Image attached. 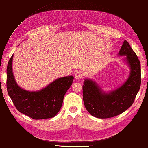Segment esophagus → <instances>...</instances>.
<instances>
[{
	"instance_id": "esophagus-1",
	"label": "esophagus",
	"mask_w": 148,
	"mask_h": 148,
	"mask_svg": "<svg viewBox=\"0 0 148 148\" xmlns=\"http://www.w3.org/2000/svg\"><path fill=\"white\" fill-rule=\"evenodd\" d=\"M84 77V74L81 71H77L75 74V78L78 79L82 78Z\"/></svg>"
}]
</instances>
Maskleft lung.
<instances>
[{"label":"left lung","instance_id":"obj_1","mask_svg":"<svg viewBox=\"0 0 148 148\" xmlns=\"http://www.w3.org/2000/svg\"><path fill=\"white\" fill-rule=\"evenodd\" d=\"M126 55L130 66L129 78L123 85L112 92L105 93L97 83L86 79L83 86V98L87 111L98 118H109L125 111L133 105L141 86V65L137 55L126 40L119 52Z\"/></svg>","mask_w":148,"mask_h":148}]
</instances>
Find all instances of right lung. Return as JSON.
I'll list each match as a JSON object with an SVG mask.
<instances>
[{
	"instance_id": "obj_1",
	"label": "right lung",
	"mask_w": 148,
	"mask_h": 148,
	"mask_svg": "<svg viewBox=\"0 0 148 148\" xmlns=\"http://www.w3.org/2000/svg\"><path fill=\"white\" fill-rule=\"evenodd\" d=\"M12 58L7 68V89L15 106L20 112L34 119L53 118L62 106L63 98L72 85L73 77L69 76L58 78L38 91H28L20 88L12 73Z\"/></svg>"
}]
</instances>
